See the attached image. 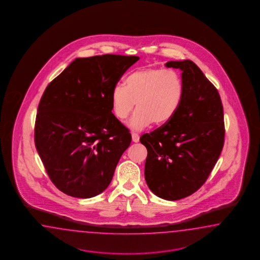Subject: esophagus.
I'll use <instances>...</instances> for the list:
<instances>
[{"instance_id": "esophagus-1", "label": "esophagus", "mask_w": 260, "mask_h": 260, "mask_svg": "<svg viewBox=\"0 0 260 260\" xmlns=\"http://www.w3.org/2000/svg\"><path fill=\"white\" fill-rule=\"evenodd\" d=\"M132 137H133V141L134 143H138L139 140H140V136H139L138 133H132Z\"/></svg>"}]
</instances>
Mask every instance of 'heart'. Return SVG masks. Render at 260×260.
Instances as JSON below:
<instances>
[{
	"instance_id": "1",
	"label": "heart",
	"mask_w": 260,
	"mask_h": 260,
	"mask_svg": "<svg viewBox=\"0 0 260 260\" xmlns=\"http://www.w3.org/2000/svg\"><path fill=\"white\" fill-rule=\"evenodd\" d=\"M184 82L178 72L160 68L137 70L127 75L124 87L111 93L112 110L119 120L127 119L136 103L137 110L129 122L133 129H143L153 122L166 124L179 109Z\"/></svg>"
}]
</instances>
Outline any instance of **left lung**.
<instances>
[{
    "label": "left lung",
    "instance_id": "1",
    "mask_svg": "<svg viewBox=\"0 0 260 260\" xmlns=\"http://www.w3.org/2000/svg\"><path fill=\"white\" fill-rule=\"evenodd\" d=\"M180 69L184 96L173 118L140 142L147 149L144 177L156 196L177 201L190 196L207 180L225 140L219 93L193 61H169Z\"/></svg>",
    "mask_w": 260,
    "mask_h": 260
}]
</instances>
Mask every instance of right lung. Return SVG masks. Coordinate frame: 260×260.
<instances>
[{
    "instance_id": "obj_1",
    "label": "right lung",
    "mask_w": 260,
    "mask_h": 260,
    "mask_svg": "<svg viewBox=\"0 0 260 260\" xmlns=\"http://www.w3.org/2000/svg\"><path fill=\"white\" fill-rule=\"evenodd\" d=\"M136 56L76 58L46 87L38 105L35 147L58 190L97 196L111 183L132 135L112 113L111 93Z\"/></svg>"
}]
</instances>
